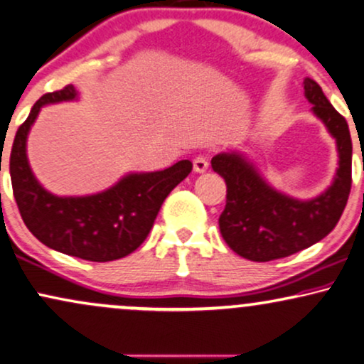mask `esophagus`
<instances>
[{"instance_id":"1","label":"esophagus","mask_w":364,"mask_h":364,"mask_svg":"<svg viewBox=\"0 0 364 364\" xmlns=\"http://www.w3.org/2000/svg\"><path fill=\"white\" fill-rule=\"evenodd\" d=\"M207 168H209V159L205 157V155H197L196 159H193V171L196 172H205Z\"/></svg>"}]
</instances>
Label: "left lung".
Wrapping results in <instances>:
<instances>
[{
    "label": "left lung",
    "instance_id": "left-lung-1",
    "mask_svg": "<svg viewBox=\"0 0 364 364\" xmlns=\"http://www.w3.org/2000/svg\"><path fill=\"white\" fill-rule=\"evenodd\" d=\"M304 97L336 140L339 154L334 181L321 196L297 200L276 191L242 154L212 157V168L228 186L225 209L219 217L220 234L235 254L249 261L267 262L311 247L336 228L346 207L353 157L348 124L314 80H304Z\"/></svg>",
    "mask_w": 364,
    "mask_h": 364
}]
</instances>
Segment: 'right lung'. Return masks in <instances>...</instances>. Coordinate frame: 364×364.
<instances>
[{"mask_svg": "<svg viewBox=\"0 0 364 364\" xmlns=\"http://www.w3.org/2000/svg\"><path fill=\"white\" fill-rule=\"evenodd\" d=\"M77 98L73 85H67L33 105L16 132L9 155L13 196L23 223L46 247L85 261H115L129 256L147 239L165 197L192 172V162L181 160L165 171L129 173L93 196H53L33 176L26 139L41 107Z\"/></svg>", "mask_w": 364, "mask_h": 364, "instance_id": "right-lung-1", "label": "right lung"}]
</instances>
